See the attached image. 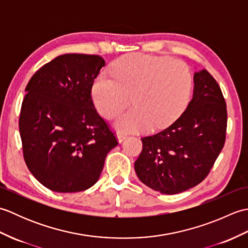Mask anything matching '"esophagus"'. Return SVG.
<instances>
[{
  "label": "esophagus",
  "instance_id": "34e87169",
  "mask_svg": "<svg viewBox=\"0 0 248 248\" xmlns=\"http://www.w3.org/2000/svg\"><path fill=\"white\" fill-rule=\"evenodd\" d=\"M127 139V135L125 134H123V133H118L117 134V140H118V141L119 143H123V141Z\"/></svg>",
  "mask_w": 248,
  "mask_h": 248
}]
</instances>
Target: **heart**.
I'll list each match as a JSON object with an SVG mask.
<instances>
[{
    "label": "heart",
    "mask_w": 248,
    "mask_h": 248,
    "mask_svg": "<svg viewBox=\"0 0 248 248\" xmlns=\"http://www.w3.org/2000/svg\"><path fill=\"white\" fill-rule=\"evenodd\" d=\"M111 76L101 73L93 85V100L98 112L110 119L131 102L133 108L115 120L123 132L163 129L186 109L191 98L193 78L182 62L168 57L129 54L110 67Z\"/></svg>",
    "instance_id": "obj_1"
}]
</instances>
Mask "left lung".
I'll list each match as a JSON object with an SVG mask.
<instances>
[{
    "label": "left lung",
    "mask_w": 248,
    "mask_h": 248,
    "mask_svg": "<svg viewBox=\"0 0 248 248\" xmlns=\"http://www.w3.org/2000/svg\"><path fill=\"white\" fill-rule=\"evenodd\" d=\"M226 129L227 109L217 82L205 69L195 72L193 98L180 117L161 132L141 139L136 175L162 194L196 186L222 151Z\"/></svg>",
    "instance_id": "obj_1"
}]
</instances>
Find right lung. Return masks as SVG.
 Masks as SVG:
<instances>
[{
  "label": "right lung",
  "mask_w": 248,
  "mask_h": 248,
  "mask_svg": "<svg viewBox=\"0 0 248 248\" xmlns=\"http://www.w3.org/2000/svg\"><path fill=\"white\" fill-rule=\"evenodd\" d=\"M105 62L64 54L44 65L26 85L19 117L26 166L51 191L81 192L98 181L117 139L92 99Z\"/></svg>",
  "instance_id": "obj_1"
}]
</instances>
